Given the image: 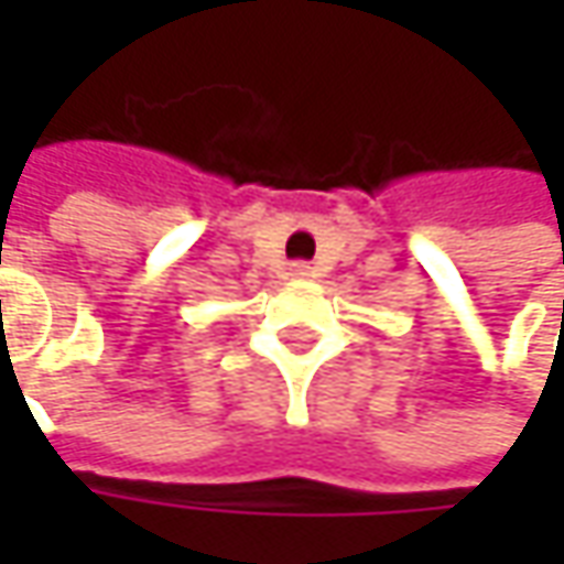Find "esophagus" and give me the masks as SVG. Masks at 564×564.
Returning a JSON list of instances; mask_svg holds the SVG:
<instances>
[{
	"mask_svg": "<svg viewBox=\"0 0 564 564\" xmlns=\"http://www.w3.org/2000/svg\"><path fill=\"white\" fill-rule=\"evenodd\" d=\"M307 272H311V267H304V263H294V267H292L294 279H304Z\"/></svg>",
	"mask_w": 564,
	"mask_h": 564,
	"instance_id": "obj_1",
	"label": "esophagus"
}]
</instances>
